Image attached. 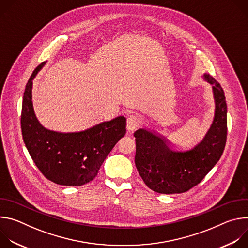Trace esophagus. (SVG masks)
<instances>
[{
  "instance_id": "obj_1",
  "label": "esophagus",
  "mask_w": 248,
  "mask_h": 248,
  "mask_svg": "<svg viewBox=\"0 0 248 248\" xmlns=\"http://www.w3.org/2000/svg\"><path fill=\"white\" fill-rule=\"evenodd\" d=\"M141 123V118L138 115H130L126 120V129L133 131Z\"/></svg>"
}]
</instances>
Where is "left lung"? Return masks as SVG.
I'll list each match as a JSON object with an SVG mask.
<instances>
[{
  "label": "left lung",
  "mask_w": 248,
  "mask_h": 248,
  "mask_svg": "<svg viewBox=\"0 0 248 248\" xmlns=\"http://www.w3.org/2000/svg\"><path fill=\"white\" fill-rule=\"evenodd\" d=\"M202 78L212 86L215 112L202 140L193 147L180 150L162 135L139 128L135 137V166L145 185L163 194L183 193L196 185L220 160L227 140V103L218 81L208 74Z\"/></svg>",
  "instance_id": "1"
}]
</instances>
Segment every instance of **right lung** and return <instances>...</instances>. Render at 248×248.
<instances>
[{"instance_id": "obj_1", "label": "right lung", "mask_w": 248, "mask_h": 248, "mask_svg": "<svg viewBox=\"0 0 248 248\" xmlns=\"http://www.w3.org/2000/svg\"><path fill=\"white\" fill-rule=\"evenodd\" d=\"M47 61L32 73L23 94L21 131L33 162L51 182L79 186L97 175L104 160L125 134L126 119L119 116L80 131L48 129L38 121L32 101L33 79Z\"/></svg>"}]
</instances>
